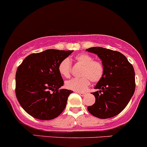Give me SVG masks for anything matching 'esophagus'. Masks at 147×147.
<instances>
[{
	"label": "esophagus",
	"instance_id": "esophagus-1",
	"mask_svg": "<svg viewBox=\"0 0 147 147\" xmlns=\"http://www.w3.org/2000/svg\"><path fill=\"white\" fill-rule=\"evenodd\" d=\"M78 93V94H80V96H86V93H84V92H77Z\"/></svg>",
	"mask_w": 147,
	"mask_h": 147
}]
</instances>
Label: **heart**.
<instances>
[{"mask_svg":"<svg viewBox=\"0 0 147 147\" xmlns=\"http://www.w3.org/2000/svg\"><path fill=\"white\" fill-rule=\"evenodd\" d=\"M78 64H81L83 68L80 78H72L67 80L65 86L69 90L78 92H83L87 90L90 84V80L97 83L101 80L105 74V66L102 62L94 60L93 57L86 53H81L75 57ZM59 72L62 76L68 78L70 75L71 62L69 59H64L59 64Z\"/></svg>","mask_w":147,"mask_h":147,"instance_id":"obj_1","label":"heart"}]
</instances>
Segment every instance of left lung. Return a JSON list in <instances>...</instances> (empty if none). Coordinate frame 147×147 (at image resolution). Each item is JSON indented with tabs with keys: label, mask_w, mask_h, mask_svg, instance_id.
Segmentation results:
<instances>
[{
	"label": "left lung",
	"mask_w": 147,
	"mask_h": 147,
	"mask_svg": "<svg viewBox=\"0 0 147 147\" xmlns=\"http://www.w3.org/2000/svg\"><path fill=\"white\" fill-rule=\"evenodd\" d=\"M99 57L105 66V74L92 93L94 105L88 107L90 114L107 119L120 114L125 108L135 91V72L132 64L120 52L101 47L86 49Z\"/></svg>",
	"instance_id": "left-lung-1"
}]
</instances>
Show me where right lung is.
<instances>
[{"instance_id": "right-lung-1", "label": "right lung", "mask_w": 147, "mask_h": 147, "mask_svg": "<svg viewBox=\"0 0 147 147\" xmlns=\"http://www.w3.org/2000/svg\"><path fill=\"white\" fill-rule=\"evenodd\" d=\"M73 51L48 49L24 59L16 73V96L27 113L42 120L56 118L66 107L72 90L64 85L59 64Z\"/></svg>"}]
</instances>
